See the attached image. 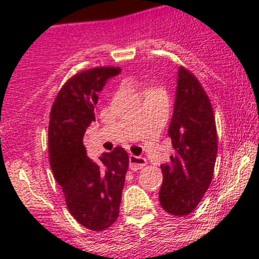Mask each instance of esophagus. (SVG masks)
Listing matches in <instances>:
<instances>
[{
  "label": "esophagus",
  "mask_w": 259,
  "mask_h": 259,
  "mask_svg": "<svg viewBox=\"0 0 259 259\" xmlns=\"http://www.w3.org/2000/svg\"><path fill=\"white\" fill-rule=\"evenodd\" d=\"M146 164V159L144 157H140V155H130V168L134 171L140 170Z\"/></svg>",
  "instance_id": "34e87169"
}]
</instances>
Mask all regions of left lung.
<instances>
[{
  "label": "left lung",
  "mask_w": 259,
  "mask_h": 259,
  "mask_svg": "<svg viewBox=\"0 0 259 259\" xmlns=\"http://www.w3.org/2000/svg\"><path fill=\"white\" fill-rule=\"evenodd\" d=\"M170 163L161 164L159 201L167 212L188 215L206 193L214 174L218 139L214 113L200 81L184 67L178 71L174 113L168 127Z\"/></svg>",
  "instance_id": "obj_1"
}]
</instances>
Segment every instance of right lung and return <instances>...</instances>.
<instances>
[{
  "mask_svg": "<svg viewBox=\"0 0 259 259\" xmlns=\"http://www.w3.org/2000/svg\"><path fill=\"white\" fill-rule=\"evenodd\" d=\"M119 72V67L79 72L62 87L50 111L48 136L53 175L62 187L68 211L92 231L106 230L118 218L130 162L120 146L93 161L83 144L87 128L96 120L98 93Z\"/></svg>",
  "mask_w": 259,
  "mask_h": 259,
  "instance_id": "right-lung-1",
  "label": "right lung"
}]
</instances>
